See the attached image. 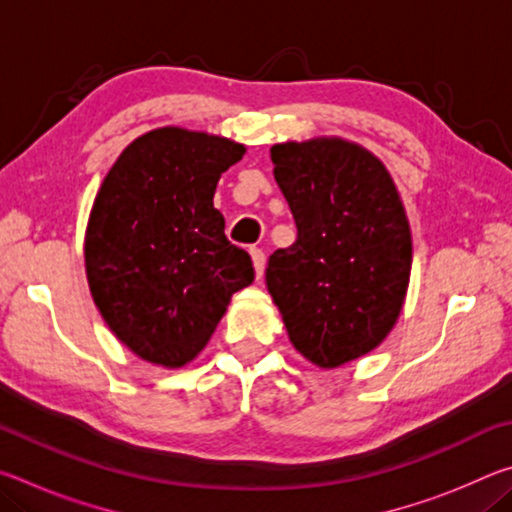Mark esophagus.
Segmentation results:
<instances>
[{
    "mask_svg": "<svg viewBox=\"0 0 512 512\" xmlns=\"http://www.w3.org/2000/svg\"><path fill=\"white\" fill-rule=\"evenodd\" d=\"M250 257H253V266L257 277L264 275V266H266V255L262 248H250Z\"/></svg>",
    "mask_w": 512,
    "mask_h": 512,
    "instance_id": "obj_1",
    "label": "esophagus"
}]
</instances>
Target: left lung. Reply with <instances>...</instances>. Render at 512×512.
I'll return each mask as SVG.
<instances>
[{
    "instance_id": "8db88e82",
    "label": "left lung",
    "mask_w": 512,
    "mask_h": 512,
    "mask_svg": "<svg viewBox=\"0 0 512 512\" xmlns=\"http://www.w3.org/2000/svg\"><path fill=\"white\" fill-rule=\"evenodd\" d=\"M271 160L298 239L268 257L266 287L296 350L336 368L375 350L400 316L409 221L391 173L357 144H275Z\"/></svg>"
}]
</instances>
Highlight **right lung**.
<instances>
[{"instance_id":"add662e5","label":"right lung","mask_w":512,"mask_h":512,"mask_svg":"<svg viewBox=\"0 0 512 512\" xmlns=\"http://www.w3.org/2000/svg\"><path fill=\"white\" fill-rule=\"evenodd\" d=\"M246 149L167 126L126 146L94 198L85 271L94 305L137 357L164 368L192 361L230 296L255 280L225 237L212 198Z\"/></svg>"}]
</instances>
